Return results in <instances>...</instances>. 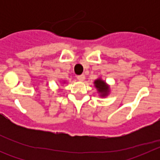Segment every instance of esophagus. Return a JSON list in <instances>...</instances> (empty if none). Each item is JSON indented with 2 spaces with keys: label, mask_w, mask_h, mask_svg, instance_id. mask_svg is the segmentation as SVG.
<instances>
[{
  "label": "esophagus",
  "mask_w": 160,
  "mask_h": 160,
  "mask_svg": "<svg viewBox=\"0 0 160 160\" xmlns=\"http://www.w3.org/2000/svg\"><path fill=\"white\" fill-rule=\"evenodd\" d=\"M77 78H78V81L83 82L85 80V75H84V74H82V75H78L77 77Z\"/></svg>",
  "instance_id": "34e87169"
}]
</instances>
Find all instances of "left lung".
Here are the masks:
<instances>
[{
    "mask_svg": "<svg viewBox=\"0 0 160 160\" xmlns=\"http://www.w3.org/2000/svg\"><path fill=\"white\" fill-rule=\"evenodd\" d=\"M94 84L100 97L105 98L110 93V86L104 80L99 78L94 82Z\"/></svg>",
    "mask_w": 160,
    "mask_h": 160,
    "instance_id": "1",
    "label": "left lung"
}]
</instances>
